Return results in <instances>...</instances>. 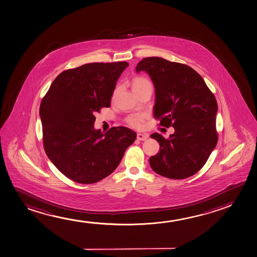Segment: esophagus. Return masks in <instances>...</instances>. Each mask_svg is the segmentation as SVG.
Wrapping results in <instances>:
<instances>
[{
    "instance_id": "1",
    "label": "esophagus",
    "mask_w": 257,
    "mask_h": 257,
    "mask_svg": "<svg viewBox=\"0 0 257 257\" xmlns=\"http://www.w3.org/2000/svg\"><path fill=\"white\" fill-rule=\"evenodd\" d=\"M149 138V134H137V139L139 141L144 142L147 139Z\"/></svg>"
}]
</instances>
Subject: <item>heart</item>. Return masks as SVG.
Wrapping results in <instances>:
<instances>
[{"instance_id":"1","label":"heart","mask_w":257,"mask_h":257,"mask_svg":"<svg viewBox=\"0 0 257 257\" xmlns=\"http://www.w3.org/2000/svg\"><path fill=\"white\" fill-rule=\"evenodd\" d=\"M151 85L150 82L145 78H134L133 80V90L141 89L142 87L146 86ZM144 120H145V115H133L129 116L127 118V123L130 126L136 128V129H141L144 125Z\"/></svg>"}]
</instances>
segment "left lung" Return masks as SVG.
<instances>
[{"label":"left lung","mask_w":257,"mask_h":257,"mask_svg":"<svg viewBox=\"0 0 257 257\" xmlns=\"http://www.w3.org/2000/svg\"><path fill=\"white\" fill-rule=\"evenodd\" d=\"M155 86L154 115L163 126L174 127L170 138L153 134L160 145L149 164L158 174L173 179L191 177L200 171L216 148V98L194 69L161 57H148L137 64Z\"/></svg>","instance_id":"obj_1"}]
</instances>
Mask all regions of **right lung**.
Returning a JSON list of instances; mask_svg holds the SVG:
<instances>
[{
  "instance_id": "add662e5",
  "label": "right lung",
  "mask_w": 257,
  "mask_h": 257,
  "mask_svg": "<svg viewBox=\"0 0 257 257\" xmlns=\"http://www.w3.org/2000/svg\"><path fill=\"white\" fill-rule=\"evenodd\" d=\"M126 62L86 63L60 73L41 101L45 152L63 175L80 184L98 182L118 166L137 134L124 126L105 134L94 113L110 106Z\"/></svg>"
}]
</instances>
